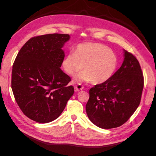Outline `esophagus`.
<instances>
[{"label":"esophagus","instance_id":"esophagus-1","mask_svg":"<svg viewBox=\"0 0 156 156\" xmlns=\"http://www.w3.org/2000/svg\"><path fill=\"white\" fill-rule=\"evenodd\" d=\"M75 88L77 91H79V90H82L84 88V87L81 84L79 83L77 84V85L75 86Z\"/></svg>","mask_w":156,"mask_h":156}]
</instances>
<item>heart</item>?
<instances>
[{
  "label": "heart",
  "instance_id": "heart-1",
  "mask_svg": "<svg viewBox=\"0 0 156 156\" xmlns=\"http://www.w3.org/2000/svg\"><path fill=\"white\" fill-rule=\"evenodd\" d=\"M118 65L116 54L108 47L98 43H84L77 45L62 60V66L73 76L83 68L75 77L77 81H90L94 84L107 81L115 72Z\"/></svg>",
  "mask_w": 156,
  "mask_h": 156
}]
</instances>
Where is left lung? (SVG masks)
Wrapping results in <instances>:
<instances>
[{
	"instance_id": "left-lung-1",
	"label": "left lung",
	"mask_w": 156,
	"mask_h": 156,
	"mask_svg": "<svg viewBox=\"0 0 156 156\" xmlns=\"http://www.w3.org/2000/svg\"><path fill=\"white\" fill-rule=\"evenodd\" d=\"M143 87V74L138 60L124 50L121 67L107 81L90 89L86 105L90 120L103 129L123 125L139 107Z\"/></svg>"
}]
</instances>
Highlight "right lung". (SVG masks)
<instances>
[{
    "label": "right lung",
    "instance_id": "obj_1",
    "mask_svg": "<svg viewBox=\"0 0 156 156\" xmlns=\"http://www.w3.org/2000/svg\"><path fill=\"white\" fill-rule=\"evenodd\" d=\"M69 34L33 37L19 52L12 72V89L22 112L38 123H48L60 115L74 88L71 78L60 69L62 49Z\"/></svg>",
    "mask_w": 156,
    "mask_h": 156
}]
</instances>
